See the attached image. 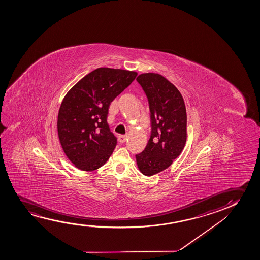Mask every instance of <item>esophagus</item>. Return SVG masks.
Here are the masks:
<instances>
[{
  "label": "esophagus",
  "mask_w": 260,
  "mask_h": 260,
  "mask_svg": "<svg viewBox=\"0 0 260 260\" xmlns=\"http://www.w3.org/2000/svg\"><path fill=\"white\" fill-rule=\"evenodd\" d=\"M127 138H128L127 135H120L118 137V140H119V142L122 144V143H124L127 140Z\"/></svg>",
  "instance_id": "34e87169"
}]
</instances>
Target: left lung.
Returning a JSON list of instances; mask_svg holds the SVG:
<instances>
[{
  "instance_id": "1",
  "label": "left lung",
  "mask_w": 260,
  "mask_h": 260,
  "mask_svg": "<svg viewBox=\"0 0 260 260\" xmlns=\"http://www.w3.org/2000/svg\"><path fill=\"white\" fill-rule=\"evenodd\" d=\"M137 81L148 99L152 132L136 160L140 172L150 177L170 167L184 149L186 109L181 93L162 75L146 73L139 75Z\"/></svg>"
}]
</instances>
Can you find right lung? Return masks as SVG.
Wrapping results in <instances>:
<instances>
[{"instance_id": "right-lung-1", "label": "right lung", "mask_w": 260, "mask_h": 260, "mask_svg": "<svg viewBox=\"0 0 260 260\" xmlns=\"http://www.w3.org/2000/svg\"><path fill=\"white\" fill-rule=\"evenodd\" d=\"M137 72L100 68L67 93L57 115V134L66 155L79 170L103 166L117 145L107 118L111 102L134 80Z\"/></svg>"}]
</instances>
